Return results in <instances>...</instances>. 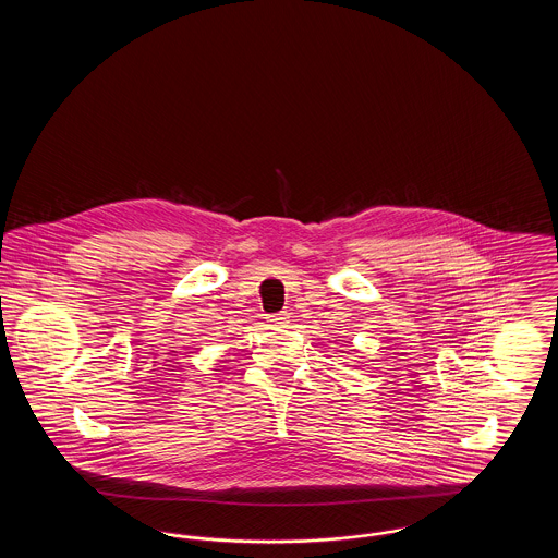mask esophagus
<instances>
[{"label":"esophagus","instance_id":"34e87169","mask_svg":"<svg viewBox=\"0 0 558 558\" xmlns=\"http://www.w3.org/2000/svg\"><path fill=\"white\" fill-rule=\"evenodd\" d=\"M267 322H269L271 326H278V328H282V326H287V324H289V314H287V312H278V314H271V316H267Z\"/></svg>","mask_w":558,"mask_h":558}]
</instances>
